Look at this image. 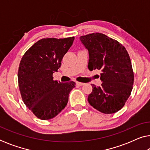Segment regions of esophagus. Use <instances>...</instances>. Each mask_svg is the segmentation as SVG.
Listing matches in <instances>:
<instances>
[{
  "mask_svg": "<svg viewBox=\"0 0 150 150\" xmlns=\"http://www.w3.org/2000/svg\"><path fill=\"white\" fill-rule=\"evenodd\" d=\"M76 85H79V86H82V85H84V83H80V82H76Z\"/></svg>",
  "mask_w": 150,
  "mask_h": 150,
  "instance_id": "1",
  "label": "esophagus"
}]
</instances>
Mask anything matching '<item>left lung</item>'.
<instances>
[{
    "mask_svg": "<svg viewBox=\"0 0 150 150\" xmlns=\"http://www.w3.org/2000/svg\"><path fill=\"white\" fill-rule=\"evenodd\" d=\"M80 40L89 51L88 68L102 71V85L92 84L88 102L100 112L115 113L125 105L133 87L134 73L128 53L122 44L100 33L81 36Z\"/></svg>",
    "mask_w": 150,
    "mask_h": 150,
    "instance_id": "left-lung-1",
    "label": "left lung"
}]
</instances>
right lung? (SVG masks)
I'll list each match as a JSON object with an SVG mask.
<instances>
[{"instance_id": "1", "label": "right lung", "mask_w": 150, "mask_h": 150, "mask_svg": "<svg viewBox=\"0 0 150 150\" xmlns=\"http://www.w3.org/2000/svg\"><path fill=\"white\" fill-rule=\"evenodd\" d=\"M74 40V37L42 39L24 53L20 61L18 79L22 100L40 120L57 116L66 106L69 92L75 87L74 82L61 83L52 77Z\"/></svg>"}]
</instances>
